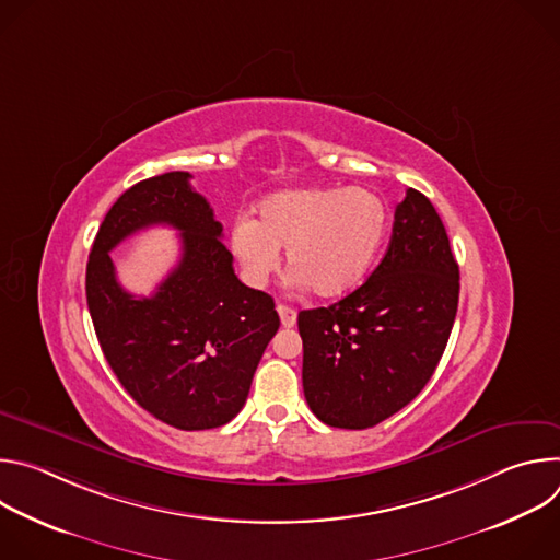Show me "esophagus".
Listing matches in <instances>:
<instances>
[{"label": "esophagus", "instance_id": "34e87169", "mask_svg": "<svg viewBox=\"0 0 560 560\" xmlns=\"http://www.w3.org/2000/svg\"><path fill=\"white\" fill-rule=\"evenodd\" d=\"M277 312H279V318H281V326L283 328H292L296 324V310L294 307H290L285 303H279Z\"/></svg>", "mask_w": 560, "mask_h": 560}]
</instances>
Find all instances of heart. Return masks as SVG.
Masks as SVG:
<instances>
[{"label": "heart", "mask_w": 560, "mask_h": 560, "mask_svg": "<svg viewBox=\"0 0 560 560\" xmlns=\"http://www.w3.org/2000/svg\"><path fill=\"white\" fill-rule=\"evenodd\" d=\"M259 219H236L230 248L244 279L261 288L281 266L296 285L318 296H341L372 268L387 234V206L365 188H294L264 199Z\"/></svg>", "instance_id": "1"}]
</instances>
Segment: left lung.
<instances>
[{
    "instance_id": "obj_1",
    "label": "left lung",
    "mask_w": 560,
    "mask_h": 560,
    "mask_svg": "<svg viewBox=\"0 0 560 560\" xmlns=\"http://www.w3.org/2000/svg\"><path fill=\"white\" fill-rule=\"evenodd\" d=\"M458 288L445 225L410 188L368 281L330 307L299 312L303 392L316 419L365 430L406 408L443 357Z\"/></svg>"
}]
</instances>
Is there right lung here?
<instances>
[{"label":"right lung","instance_id":"right-lung-1","mask_svg":"<svg viewBox=\"0 0 560 560\" xmlns=\"http://www.w3.org/2000/svg\"><path fill=\"white\" fill-rule=\"evenodd\" d=\"M150 224L183 232V259L152 298H135L118 285L109 250ZM221 230L190 173L150 177L113 203L86 266L89 310L115 376L145 412L188 432L242 412L279 330L272 296L236 279Z\"/></svg>","mask_w":560,"mask_h":560}]
</instances>
